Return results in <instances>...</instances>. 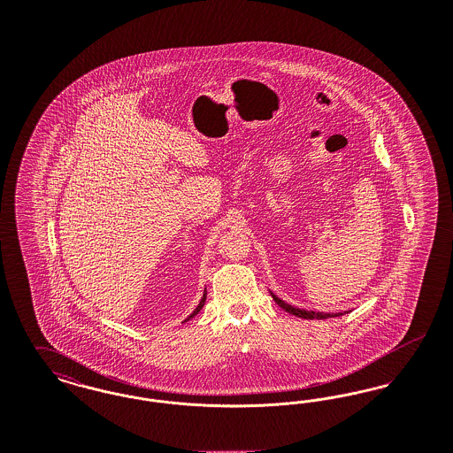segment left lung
<instances>
[{"instance_id": "1", "label": "left lung", "mask_w": 453, "mask_h": 453, "mask_svg": "<svg viewBox=\"0 0 453 453\" xmlns=\"http://www.w3.org/2000/svg\"><path fill=\"white\" fill-rule=\"evenodd\" d=\"M272 294V297H273V301L277 302L279 305H280L281 309H285L288 314H294V316H297V318H302V319H327V318H338V316H343L342 312H331V314H327V312H318V311H305V309H299V307H294V305H290V303H287L285 301H281L280 297H277L273 292H270ZM348 312V311H346Z\"/></svg>"}]
</instances>
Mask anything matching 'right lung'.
Segmentation results:
<instances>
[{"label":"right lung","mask_w":453,"mask_h":453,"mask_svg":"<svg viewBox=\"0 0 453 453\" xmlns=\"http://www.w3.org/2000/svg\"><path fill=\"white\" fill-rule=\"evenodd\" d=\"M205 299H207V290H203V296H202V299H200V302H198V305L195 307L194 312H192V314H190V316L185 319V323H187V321H190L194 316H196V314L200 312V309H202V307H203V303H205Z\"/></svg>","instance_id":"obj_1"}]
</instances>
